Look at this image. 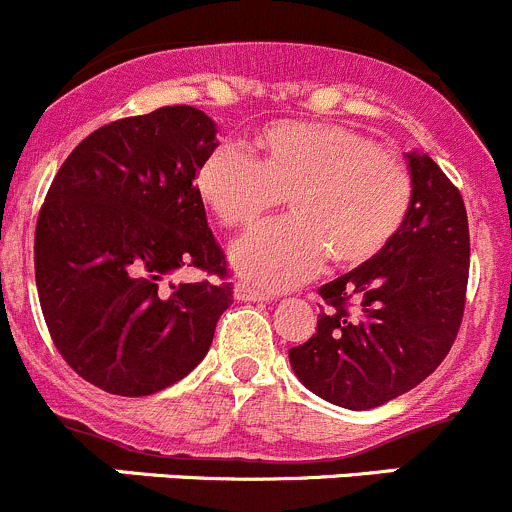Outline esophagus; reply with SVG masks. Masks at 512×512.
Segmentation results:
<instances>
[{
    "instance_id": "obj_1",
    "label": "esophagus",
    "mask_w": 512,
    "mask_h": 512,
    "mask_svg": "<svg viewBox=\"0 0 512 512\" xmlns=\"http://www.w3.org/2000/svg\"><path fill=\"white\" fill-rule=\"evenodd\" d=\"M234 298L236 301H268V293L261 291V288L251 286V283L241 281V283H236Z\"/></svg>"
}]
</instances>
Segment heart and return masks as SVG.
Returning <instances> with one entry per match:
<instances>
[{"instance_id":"b5f03b06","label":"heart","mask_w":512,"mask_h":512,"mask_svg":"<svg viewBox=\"0 0 512 512\" xmlns=\"http://www.w3.org/2000/svg\"><path fill=\"white\" fill-rule=\"evenodd\" d=\"M196 194L224 229H254L281 199L291 219L231 249L246 281L283 288L333 266L353 268L388 249L413 199L411 174L368 136L338 124L276 121L249 149L216 146L196 171Z\"/></svg>"}]
</instances>
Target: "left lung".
I'll return each mask as SVG.
<instances>
[{
    "mask_svg": "<svg viewBox=\"0 0 512 512\" xmlns=\"http://www.w3.org/2000/svg\"><path fill=\"white\" fill-rule=\"evenodd\" d=\"M413 199L396 239L373 261L318 288L316 333L288 351L323 401L378 408L426 381L458 336L470 236L460 191L428 154H408Z\"/></svg>",
    "mask_w": 512,
    "mask_h": 512,
    "instance_id": "obj_1",
    "label": "left lung"
}]
</instances>
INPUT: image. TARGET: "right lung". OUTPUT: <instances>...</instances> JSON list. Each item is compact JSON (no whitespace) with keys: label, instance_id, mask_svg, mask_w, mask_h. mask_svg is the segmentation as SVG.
Listing matches in <instances>:
<instances>
[{"label":"right lung","instance_id":"add662e5","mask_svg":"<svg viewBox=\"0 0 512 512\" xmlns=\"http://www.w3.org/2000/svg\"><path fill=\"white\" fill-rule=\"evenodd\" d=\"M219 146L194 106L111 121L67 156L34 234L39 303L54 346L91 386L151 396L194 371L234 303L196 171ZM181 267L214 279L174 284Z\"/></svg>","mask_w":512,"mask_h":512}]
</instances>
